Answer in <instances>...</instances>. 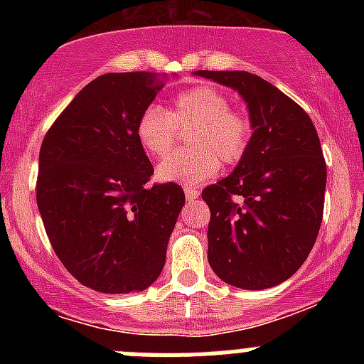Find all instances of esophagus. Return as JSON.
<instances>
[{"label": "esophagus", "mask_w": 364, "mask_h": 364, "mask_svg": "<svg viewBox=\"0 0 364 364\" xmlns=\"http://www.w3.org/2000/svg\"><path fill=\"white\" fill-rule=\"evenodd\" d=\"M184 193H186V198H188V200H197L198 195H200V191H198L197 188H189V186H186Z\"/></svg>", "instance_id": "obj_1"}]
</instances>
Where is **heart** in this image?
Here are the masks:
<instances>
[{
    "label": "heart",
    "mask_w": 364,
    "mask_h": 364,
    "mask_svg": "<svg viewBox=\"0 0 364 364\" xmlns=\"http://www.w3.org/2000/svg\"><path fill=\"white\" fill-rule=\"evenodd\" d=\"M193 131L188 136L189 151L173 154L159 164L156 176L162 182L198 184L217 175L220 158L237 164L250 147L252 122L231 111L230 98L211 85H195L173 96L169 111L149 105L136 120V140L154 159L171 153L178 129Z\"/></svg>",
    "instance_id": "heart-1"
}]
</instances>
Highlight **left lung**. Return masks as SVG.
Listing matches in <instances>:
<instances>
[{"instance_id": "left-lung-1", "label": "left lung", "mask_w": 364, "mask_h": 364, "mask_svg": "<svg viewBox=\"0 0 364 364\" xmlns=\"http://www.w3.org/2000/svg\"><path fill=\"white\" fill-rule=\"evenodd\" d=\"M231 87L250 111L252 140L239 166L202 191L210 205L208 260L224 282L264 290L308 259L323 222L326 162L304 109L246 70H197Z\"/></svg>"}]
</instances>
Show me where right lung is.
I'll return each mask as SVG.
<instances>
[{
	"label": "right lung",
	"mask_w": 364,
	"mask_h": 364,
	"mask_svg": "<svg viewBox=\"0 0 364 364\" xmlns=\"http://www.w3.org/2000/svg\"><path fill=\"white\" fill-rule=\"evenodd\" d=\"M162 87L154 73L102 74L41 144L36 200L47 237L67 272L102 294L159 279L186 202L178 184H147L153 166L134 133Z\"/></svg>",
	"instance_id": "right-lung-1"
}]
</instances>
